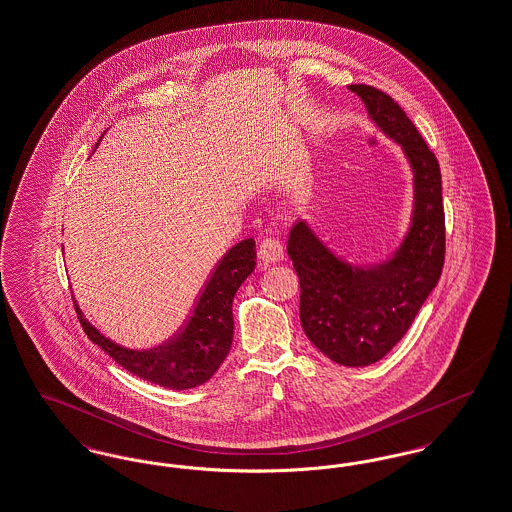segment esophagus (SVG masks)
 <instances>
[{"mask_svg": "<svg viewBox=\"0 0 512 512\" xmlns=\"http://www.w3.org/2000/svg\"><path fill=\"white\" fill-rule=\"evenodd\" d=\"M257 255H259L261 266H268L270 263H278V261L284 259V247L276 238L266 236V238L261 240V244H259Z\"/></svg>", "mask_w": 512, "mask_h": 512, "instance_id": "obj_1", "label": "esophagus"}]
</instances>
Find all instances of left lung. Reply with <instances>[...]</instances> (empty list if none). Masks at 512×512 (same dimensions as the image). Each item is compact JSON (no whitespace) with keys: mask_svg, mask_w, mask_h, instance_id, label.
<instances>
[{"mask_svg":"<svg viewBox=\"0 0 512 512\" xmlns=\"http://www.w3.org/2000/svg\"><path fill=\"white\" fill-rule=\"evenodd\" d=\"M369 118L404 148L413 169V219L392 259L354 266L335 257L312 228L295 223L287 255L301 284V326L329 360L362 368L389 354L436 287L446 255V217L438 160L400 104L387 93L348 85Z\"/></svg>","mask_w":512,"mask_h":512,"instance_id":"8db88e82","label":"left lung"}]
</instances>
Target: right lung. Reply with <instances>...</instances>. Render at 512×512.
<instances>
[{"instance_id":"1","label":"right lung","mask_w":512,"mask_h":512,"mask_svg":"<svg viewBox=\"0 0 512 512\" xmlns=\"http://www.w3.org/2000/svg\"><path fill=\"white\" fill-rule=\"evenodd\" d=\"M255 242L251 238L228 249L192 308L181 331L160 347L148 350L125 348L93 328L78 303L74 305L87 337L103 348L123 369L165 389H194L209 381L232 345V299L255 268Z\"/></svg>"}]
</instances>
